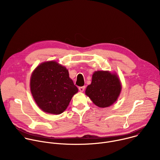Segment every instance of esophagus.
<instances>
[{
	"instance_id": "34e87169",
	"label": "esophagus",
	"mask_w": 160,
	"mask_h": 160,
	"mask_svg": "<svg viewBox=\"0 0 160 160\" xmlns=\"http://www.w3.org/2000/svg\"><path fill=\"white\" fill-rule=\"evenodd\" d=\"M85 86L80 87L78 88V90L80 91V92H83V90H85Z\"/></svg>"
}]
</instances>
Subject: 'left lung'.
<instances>
[{
	"label": "left lung",
	"instance_id": "left-lung-1",
	"mask_svg": "<svg viewBox=\"0 0 160 160\" xmlns=\"http://www.w3.org/2000/svg\"><path fill=\"white\" fill-rule=\"evenodd\" d=\"M122 90L119 78L108 71H97L92 82L85 90V94L99 108H106L115 102Z\"/></svg>",
	"mask_w": 160,
	"mask_h": 160
}]
</instances>
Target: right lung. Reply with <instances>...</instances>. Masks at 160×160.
<instances>
[{
  "label": "right lung",
  "mask_w": 160,
  "mask_h": 160,
  "mask_svg": "<svg viewBox=\"0 0 160 160\" xmlns=\"http://www.w3.org/2000/svg\"><path fill=\"white\" fill-rule=\"evenodd\" d=\"M30 90L37 106L54 115L65 111L78 90L68 70L53 61L42 62L35 68L30 78Z\"/></svg>",
  "instance_id": "1"
}]
</instances>
